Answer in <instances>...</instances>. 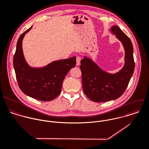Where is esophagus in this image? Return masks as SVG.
<instances>
[{"instance_id": "esophagus-1", "label": "esophagus", "mask_w": 149, "mask_h": 149, "mask_svg": "<svg viewBox=\"0 0 149 149\" xmlns=\"http://www.w3.org/2000/svg\"><path fill=\"white\" fill-rule=\"evenodd\" d=\"M80 61H81V57L79 56H76V65H77V66L80 65Z\"/></svg>"}]
</instances>
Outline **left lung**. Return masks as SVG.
<instances>
[{
	"label": "left lung",
	"instance_id": "1",
	"mask_svg": "<svg viewBox=\"0 0 149 149\" xmlns=\"http://www.w3.org/2000/svg\"><path fill=\"white\" fill-rule=\"evenodd\" d=\"M111 31L121 42L125 52V63L120 72L116 74L106 73L87 57L81 61L83 91L89 99L95 102L120 97L125 91L135 69L133 46L130 39L117 25L113 26Z\"/></svg>",
	"mask_w": 149,
	"mask_h": 149
}]
</instances>
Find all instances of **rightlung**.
Masks as SVG:
<instances>
[{
	"label": "right lung",
	"instance_id": "obj_1",
	"mask_svg": "<svg viewBox=\"0 0 149 149\" xmlns=\"http://www.w3.org/2000/svg\"><path fill=\"white\" fill-rule=\"evenodd\" d=\"M31 28L21 35L17 43L13 57L16 79L20 90L26 95L42 101H50L60 94L65 76L76 66V57L54 61L42 68L29 67L24 57L22 42Z\"/></svg>",
	"mask_w": 149,
	"mask_h": 149
}]
</instances>
